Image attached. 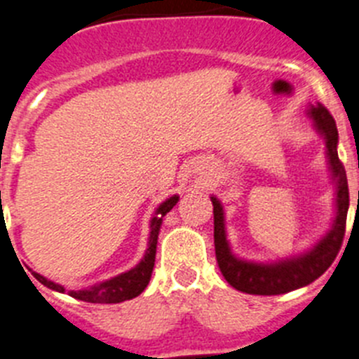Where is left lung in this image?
<instances>
[{"instance_id":"obj_1","label":"left lung","mask_w":359,"mask_h":359,"mask_svg":"<svg viewBox=\"0 0 359 359\" xmlns=\"http://www.w3.org/2000/svg\"><path fill=\"white\" fill-rule=\"evenodd\" d=\"M306 114L311 118L313 128L325 143L329 173L334 184V219L331 229L316 241L311 248L297 256L283 257L277 261H248L238 257L232 252L225 229L224 205L211 196L212 215H215V250L219 272L232 288L250 295H280L302 286H308L318 279L332 264L345 236V222L348 211V186L344 164L338 159V128L332 116L320 103L309 105Z\"/></svg>"}]
</instances>
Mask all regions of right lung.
<instances>
[{"mask_svg": "<svg viewBox=\"0 0 359 359\" xmlns=\"http://www.w3.org/2000/svg\"><path fill=\"white\" fill-rule=\"evenodd\" d=\"M177 202H179V195L170 196L163 203H159V208L156 209L154 216L150 218V238H148V247L144 250L143 259L135 264L134 268L127 270V272L111 277L107 280H102V283L93 284V286L76 290H69L66 286H62V284L53 283V280L46 279V277L37 272L32 273L46 288L59 293H67L73 299L83 300V302H93V304H118V302H123V300L134 299V297L141 295L143 290L148 286V283H150L151 270H154V264H156L157 238H159L163 218L166 216V212L172 211Z\"/></svg>", "mask_w": 359, "mask_h": 359, "instance_id": "1", "label": "right lung"}]
</instances>
